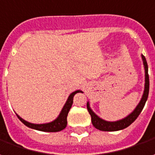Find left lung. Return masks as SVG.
Returning <instances> with one entry per match:
<instances>
[{
    "label": "left lung",
    "instance_id": "8db88e82",
    "mask_svg": "<svg viewBox=\"0 0 155 155\" xmlns=\"http://www.w3.org/2000/svg\"><path fill=\"white\" fill-rule=\"evenodd\" d=\"M142 59L143 63V66H144V71H145V84H144V91L143 94L142 96L141 100L138 104V106L134 109V111L131 112L128 116H127L126 117L116 121V122H108L105 121L102 118H101L100 117L96 115V113L91 110V108L90 107V103L87 101V109H88L89 113L91 117V123L93 126L96 127V129H99L101 131H106V132H113V131H118L124 129L127 127L131 125L134 123V121L137 119L139 114L141 113L143 108L144 107L146 103V101L148 99L149 91V74H148V64L146 61L145 57L142 54Z\"/></svg>",
    "mask_w": 155,
    "mask_h": 155
}]
</instances>
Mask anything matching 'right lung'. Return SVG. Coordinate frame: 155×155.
Wrapping results in <instances>:
<instances>
[{
	"instance_id": "add662e5",
	"label": "right lung",
	"mask_w": 155,
	"mask_h": 155,
	"mask_svg": "<svg viewBox=\"0 0 155 155\" xmlns=\"http://www.w3.org/2000/svg\"><path fill=\"white\" fill-rule=\"evenodd\" d=\"M82 92L81 91L78 90L75 91L74 92H72L70 94L68 99H67L66 102L64 104V107L62 108V110L60 111L59 115L58 116V117L54 120L53 122L48 123H43V124H35V123H31L25 121L24 119H22L17 114V117L19 118V120L21 121V123L25 124L27 127H28L30 128H33L36 130L42 131V132H49V133H54V132H59V131L64 129L67 126V116L68 113L70 111V109L71 108V106L73 104V98L74 96L76 93Z\"/></svg>"
}]
</instances>
